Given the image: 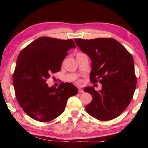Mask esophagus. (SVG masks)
<instances>
[{"label": "esophagus", "mask_w": 148, "mask_h": 148, "mask_svg": "<svg viewBox=\"0 0 148 148\" xmlns=\"http://www.w3.org/2000/svg\"><path fill=\"white\" fill-rule=\"evenodd\" d=\"M83 92H84L83 90L80 88H79V93H83Z\"/></svg>", "instance_id": "34e87169"}]
</instances>
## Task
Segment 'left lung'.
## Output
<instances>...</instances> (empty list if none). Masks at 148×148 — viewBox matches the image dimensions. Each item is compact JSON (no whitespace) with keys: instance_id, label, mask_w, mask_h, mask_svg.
<instances>
[{"instance_id":"1","label":"left lung","mask_w":148,"mask_h":148,"mask_svg":"<svg viewBox=\"0 0 148 148\" xmlns=\"http://www.w3.org/2000/svg\"><path fill=\"white\" fill-rule=\"evenodd\" d=\"M74 41L92 60V82L99 80L102 84L98 92L93 86L84 89L93 99L85 107L86 112L100 121L118 117L129 105L136 88L132 56L114 39H75Z\"/></svg>"}]
</instances>
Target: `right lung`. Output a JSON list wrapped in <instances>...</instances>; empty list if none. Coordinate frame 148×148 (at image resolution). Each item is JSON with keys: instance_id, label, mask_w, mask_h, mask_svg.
<instances>
[{"instance_id": "add662e5", "label": "right lung", "mask_w": 148, "mask_h": 148, "mask_svg": "<svg viewBox=\"0 0 148 148\" xmlns=\"http://www.w3.org/2000/svg\"><path fill=\"white\" fill-rule=\"evenodd\" d=\"M76 48L73 40L41 37L19 54L13 74L16 97L23 111L35 120L48 122L64 111L67 100L76 95L77 87L62 83L56 88L46 80L60 71L67 51Z\"/></svg>"}]
</instances>
